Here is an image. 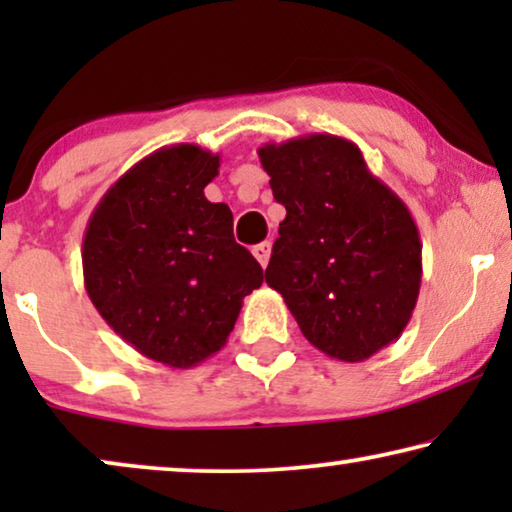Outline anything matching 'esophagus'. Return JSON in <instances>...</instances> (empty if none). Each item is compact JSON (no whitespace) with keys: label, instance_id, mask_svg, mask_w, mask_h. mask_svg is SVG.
<instances>
[{"label":"esophagus","instance_id":"1","mask_svg":"<svg viewBox=\"0 0 512 512\" xmlns=\"http://www.w3.org/2000/svg\"><path fill=\"white\" fill-rule=\"evenodd\" d=\"M270 249H272L270 242H261V244H256L254 249H251V254L256 256V261L261 263V268H265V265H268V261H270Z\"/></svg>","mask_w":512,"mask_h":512}]
</instances>
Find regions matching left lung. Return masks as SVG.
Here are the masks:
<instances>
[{
  "label": "left lung",
  "mask_w": 512,
  "mask_h": 512,
  "mask_svg": "<svg viewBox=\"0 0 512 512\" xmlns=\"http://www.w3.org/2000/svg\"><path fill=\"white\" fill-rule=\"evenodd\" d=\"M286 207L265 282L319 352L359 363L401 338L422 286L410 209L345 137L314 132L258 149Z\"/></svg>",
  "instance_id": "1"
}]
</instances>
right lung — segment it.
Wrapping results in <instances>:
<instances>
[{
	"instance_id": "add662e5",
	"label": "right lung",
	"mask_w": 512,
	"mask_h": 512,
	"mask_svg": "<svg viewBox=\"0 0 512 512\" xmlns=\"http://www.w3.org/2000/svg\"><path fill=\"white\" fill-rule=\"evenodd\" d=\"M221 156L174 144L139 160L102 195L83 235V284L121 338L170 368L226 345L263 268L233 237V212L205 186Z\"/></svg>"
}]
</instances>
